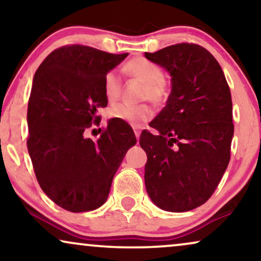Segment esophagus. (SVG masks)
<instances>
[{"label": "esophagus", "instance_id": "esophagus-1", "mask_svg": "<svg viewBox=\"0 0 261 261\" xmlns=\"http://www.w3.org/2000/svg\"><path fill=\"white\" fill-rule=\"evenodd\" d=\"M134 133H135V137H137V140L139 141V139H140V130H139L138 128H135Z\"/></svg>", "mask_w": 261, "mask_h": 261}]
</instances>
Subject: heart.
Here are the masks:
<instances>
[{
	"label": "heart",
	"instance_id": "1",
	"mask_svg": "<svg viewBox=\"0 0 261 261\" xmlns=\"http://www.w3.org/2000/svg\"><path fill=\"white\" fill-rule=\"evenodd\" d=\"M123 71L132 80L142 83L140 98L148 99L154 105H163L170 95V84L164 77V71L158 64L144 57H135L123 65ZM103 91L108 102L117 101L122 91V81L115 71H108L103 80ZM153 109L146 103L141 105L114 106L108 110V117L126 122L139 128L152 119Z\"/></svg>",
	"mask_w": 261,
	"mask_h": 261
}]
</instances>
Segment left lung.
Returning a JSON list of instances; mask_svg holds the SVG:
<instances>
[{"label": "left lung", "mask_w": 261, "mask_h": 261, "mask_svg": "<svg viewBox=\"0 0 261 261\" xmlns=\"http://www.w3.org/2000/svg\"><path fill=\"white\" fill-rule=\"evenodd\" d=\"M145 57L172 76L166 106L145 130V185L155 205L181 213L204 204L230 160L233 105L226 77L208 49L197 44L167 46Z\"/></svg>", "instance_id": "1"}]
</instances>
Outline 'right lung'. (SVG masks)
<instances>
[{
    "label": "right lung",
    "mask_w": 261,
    "mask_h": 261,
    "mask_svg": "<svg viewBox=\"0 0 261 261\" xmlns=\"http://www.w3.org/2000/svg\"><path fill=\"white\" fill-rule=\"evenodd\" d=\"M127 56L65 45L49 53L34 74L27 110L28 153L42 191L69 212L101 206L124 154L137 144L133 129L119 121L110 120L96 141L84 134L92 124L98 126V108L108 105L106 73Z\"/></svg>",
    "instance_id": "obj_1"
}]
</instances>
